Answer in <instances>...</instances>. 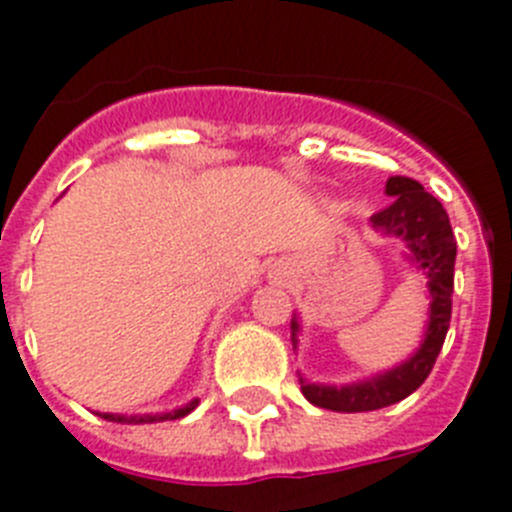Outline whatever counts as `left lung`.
Listing matches in <instances>:
<instances>
[{
  "mask_svg": "<svg viewBox=\"0 0 512 512\" xmlns=\"http://www.w3.org/2000/svg\"><path fill=\"white\" fill-rule=\"evenodd\" d=\"M385 193L393 196L388 209L377 211L370 222L377 232L403 239L413 265L426 275L428 288V321L421 347L413 357L380 375H372L352 385H313L301 377V393L308 403L336 413H365L393 405L408 398L423 385L434 362L444 347L451 321V293H454V260H457V239L451 232L449 216L439 199L423 191L413 178L393 176L385 183ZM298 316L290 319V342L298 347Z\"/></svg>",
  "mask_w": 512,
  "mask_h": 512,
  "instance_id": "left-lung-1",
  "label": "left lung"
}]
</instances>
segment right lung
<instances>
[{
    "instance_id": "1",
    "label": "right lung",
    "mask_w": 512,
    "mask_h": 512,
    "mask_svg": "<svg viewBox=\"0 0 512 512\" xmlns=\"http://www.w3.org/2000/svg\"><path fill=\"white\" fill-rule=\"evenodd\" d=\"M199 405V400H191L183 408H176V411L170 413H145V416H117V413H99L101 418H107V421L114 423H158V421H176V418L188 416Z\"/></svg>"
}]
</instances>
